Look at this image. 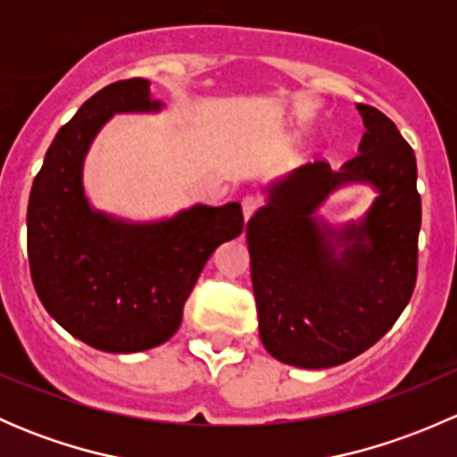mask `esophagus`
I'll return each instance as SVG.
<instances>
[{
    "instance_id": "esophagus-1",
    "label": "esophagus",
    "mask_w": 457,
    "mask_h": 457,
    "mask_svg": "<svg viewBox=\"0 0 457 457\" xmlns=\"http://www.w3.org/2000/svg\"><path fill=\"white\" fill-rule=\"evenodd\" d=\"M241 207H243V216H245V220H250L252 216L256 214L258 207H261V201H258L256 196H245V199L241 201Z\"/></svg>"
}]
</instances>
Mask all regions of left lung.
I'll use <instances>...</instances> for the list:
<instances>
[{"label": "left lung", "instance_id": "obj_1", "mask_svg": "<svg viewBox=\"0 0 457 457\" xmlns=\"http://www.w3.org/2000/svg\"><path fill=\"white\" fill-rule=\"evenodd\" d=\"M367 132L358 154L331 172L314 161L270 190L247 220L258 334L280 362L303 370L343 365L370 349L407 307L418 276L422 203L413 147L395 123L356 104ZM378 190L361 224L334 230L313 219L345 182Z\"/></svg>", "mask_w": 457, "mask_h": 457}]
</instances>
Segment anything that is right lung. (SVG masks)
Returning a JSON list of instances; mask_svg holds the SVG:
<instances>
[{
  "label": "right lung",
  "mask_w": 457,
  "mask_h": 457,
  "mask_svg": "<svg viewBox=\"0 0 457 457\" xmlns=\"http://www.w3.org/2000/svg\"><path fill=\"white\" fill-rule=\"evenodd\" d=\"M159 108L141 77L105 86L57 132L32 181L26 225L37 296L63 329L101 352H143L172 338L207 258L245 225L238 203L195 205L145 225L87 205L81 168L99 128L114 112Z\"/></svg>",
  "instance_id": "add662e5"
}]
</instances>
